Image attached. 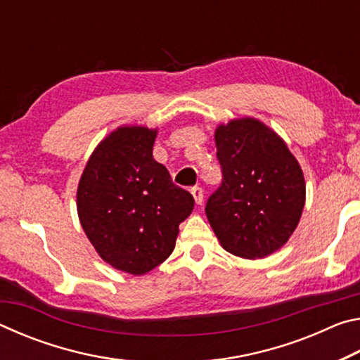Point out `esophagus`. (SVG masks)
I'll return each instance as SVG.
<instances>
[{
	"label": "esophagus",
	"instance_id": "obj_1",
	"mask_svg": "<svg viewBox=\"0 0 360 360\" xmlns=\"http://www.w3.org/2000/svg\"><path fill=\"white\" fill-rule=\"evenodd\" d=\"M191 192H192V195H193L195 203L202 205V203H203V188L198 187V186H195V187L191 188Z\"/></svg>",
	"mask_w": 360,
	"mask_h": 360
}]
</instances>
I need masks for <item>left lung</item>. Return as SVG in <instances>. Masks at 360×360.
I'll return each instance as SVG.
<instances>
[{"mask_svg": "<svg viewBox=\"0 0 360 360\" xmlns=\"http://www.w3.org/2000/svg\"><path fill=\"white\" fill-rule=\"evenodd\" d=\"M222 181L206 200V217L225 251L262 259L290 238L304 206L302 168L288 146L262 122L219 125Z\"/></svg>", "mask_w": 360, "mask_h": 360, "instance_id": "1", "label": "left lung"}]
</instances>
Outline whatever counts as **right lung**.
Instances as JSON below:
<instances>
[{"instance_id":"obj_1","label":"right lung","mask_w":360,"mask_h":360,"mask_svg":"<svg viewBox=\"0 0 360 360\" xmlns=\"http://www.w3.org/2000/svg\"><path fill=\"white\" fill-rule=\"evenodd\" d=\"M157 130L120 127L90 157L77 187V214L100 257L144 275L169 257L195 200L154 160Z\"/></svg>"}]
</instances>
